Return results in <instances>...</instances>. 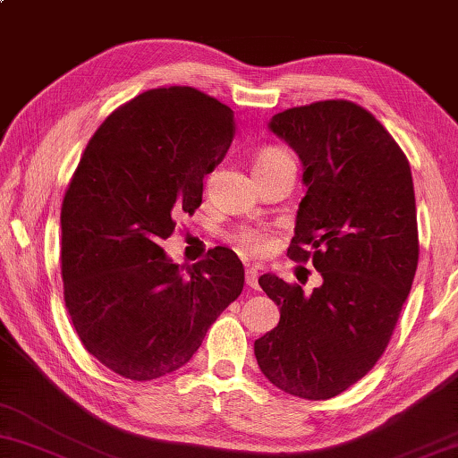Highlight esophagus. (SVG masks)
Masks as SVG:
<instances>
[{"mask_svg": "<svg viewBox=\"0 0 458 458\" xmlns=\"http://www.w3.org/2000/svg\"><path fill=\"white\" fill-rule=\"evenodd\" d=\"M246 284L250 288H258V268H248L246 270Z\"/></svg>", "mask_w": 458, "mask_h": 458, "instance_id": "34e87169", "label": "esophagus"}]
</instances>
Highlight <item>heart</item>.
Returning a JSON list of instances; mask_svg holds the SVG:
<instances>
[{
	"instance_id": "obj_1",
	"label": "heart",
	"mask_w": 458,
	"mask_h": 458,
	"mask_svg": "<svg viewBox=\"0 0 458 458\" xmlns=\"http://www.w3.org/2000/svg\"><path fill=\"white\" fill-rule=\"evenodd\" d=\"M278 162H294V157L290 156V152H286L284 148L272 146V148L262 149L260 156L256 157V168H262V165H272ZM236 240L246 252H252V254H264V252H268V248H270V236L258 228L242 230L236 236Z\"/></svg>"
}]
</instances>
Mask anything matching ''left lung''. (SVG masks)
<instances>
[{"instance_id": "left-lung-1", "label": "left lung", "mask_w": 458, "mask_h": 458, "mask_svg": "<svg viewBox=\"0 0 458 458\" xmlns=\"http://www.w3.org/2000/svg\"><path fill=\"white\" fill-rule=\"evenodd\" d=\"M268 128L301 157L309 186L288 256L312 262L322 284L306 294L260 276L280 322L254 354L274 386L327 401L377 364L411 293L419 264L411 164L386 128L348 99L290 107Z\"/></svg>"}]
</instances>
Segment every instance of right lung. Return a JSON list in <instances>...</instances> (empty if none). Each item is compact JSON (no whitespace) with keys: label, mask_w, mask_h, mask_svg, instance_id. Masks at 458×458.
Wrapping results in <instances>:
<instances>
[{"label":"right lung","mask_w":458,"mask_h":458,"mask_svg":"<svg viewBox=\"0 0 458 458\" xmlns=\"http://www.w3.org/2000/svg\"><path fill=\"white\" fill-rule=\"evenodd\" d=\"M236 134L226 104L188 86L148 89L88 142L62 204L64 301L81 344L130 380L178 370L244 288V266L214 248L188 276L162 242L202 204L204 176Z\"/></svg>","instance_id":"add662e5"}]
</instances>
